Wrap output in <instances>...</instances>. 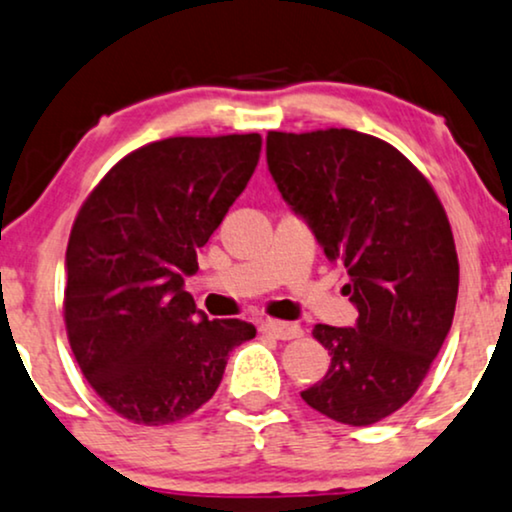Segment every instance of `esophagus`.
Here are the masks:
<instances>
[{
    "mask_svg": "<svg viewBox=\"0 0 512 512\" xmlns=\"http://www.w3.org/2000/svg\"><path fill=\"white\" fill-rule=\"evenodd\" d=\"M263 332L270 334V337L282 339V342H289V339H299L304 330L296 323H280V320H266L263 323Z\"/></svg>",
    "mask_w": 512,
    "mask_h": 512,
    "instance_id": "1",
    "label": "esophagus"
}]
</instances>
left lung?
<instances>
[{
  "label": "left lung",
  "instance_id": "1",
  "mask_svg": "<svg viewBox=\"0 0 512 512\" xmlns=\"http://www.w3.org/2000/svg\"><path fill=\"white\" fill-rule=\"evenodd\" d=\"M266 156L282 199L349 273L356 327L315 325L330 351L308 406L365 427L396 413L430 372L451 330L458 254L430 180L399 149L365 132H275Z\"/></svg>",
  "mask_w": 512,
  "mask_h": 512
}]
</instances>
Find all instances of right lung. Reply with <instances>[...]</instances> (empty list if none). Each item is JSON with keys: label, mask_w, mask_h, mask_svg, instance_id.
I'll return each mask as SVG.
<instances>
[{"label": "right lung", "mask_w": 512, "mask_h": 512, "mask_svg": "<svg viewBox=\"0 0 512 512\" xmlns=\"http://www.w3.org/2000/svg\"><path fill=\"white\" fill-rule=\"evenodd\" d=\"M261 135L168 137L130 151L75 216L63 320L85 380L135 425L178 422L216 394L227 356L256 337L208 320L185 277L244 192Z\"/></svg>", "instance_id": "right-lung-1"}]
</instances>
